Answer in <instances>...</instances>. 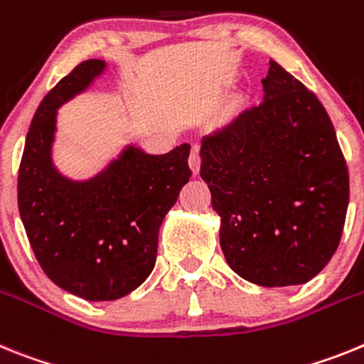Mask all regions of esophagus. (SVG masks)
I'll return each mask as SVG.
<instances>
[{
  "label": "esophagus",
  "mask_w": 364,
  "mask_h": 364,
  "mask_svg": "<svg viewBox=\"0 0 364 364\" xmlns=\"http://www.w3.org/2000/svg\"><path fill=\"white\" fill-rule=\"evenodd\" d=\"M188 164H191L192 172L198 176V172H200V164H201V157H200V148L194 146L191 151V157H188Z\"/></svg>",
  "instance_id": "1"
}]
</instances>
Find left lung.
<instances>
[{
	"label": "left lung",
	"mask_w": 364,
	"mask_h": 364,
	"mask_svg": "<svg viewBox=\"0 0 364 364\" xmlns=\"http://www.w3.org/2000/svg\"><path fill=\"white\" fill-rule=\"evenodd\" d=\"M264 99L201 139V178L230 269L264 287L317 277L343 235L350 183L333 124L277 62Z\"/></svg>",
	"instance_id": "1"
}]
</instances>
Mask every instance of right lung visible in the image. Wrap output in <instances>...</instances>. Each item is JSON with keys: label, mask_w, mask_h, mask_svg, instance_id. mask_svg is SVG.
I'll return each instance as SVG.
<instances>
[{"label": "right lung", "mask_w": 364, "mask_h": 364, "mask_svg": "<svg viewBox=\"0 0 364 364\" xmlns=\"http://www.w3.org/2000/svg\"><path fill=\"white\" fill-rule=\"evenodd\" d=\"M106 69V60H86L46 95L25 139L18 176L20 216L43 273L93 302L121 299L146 280L164 216L192 176L188 143L163 156L126 143L91 178L60 172L53 157L58 109Z\"/></svg>", "instance_id": "1"}]
</instances>
